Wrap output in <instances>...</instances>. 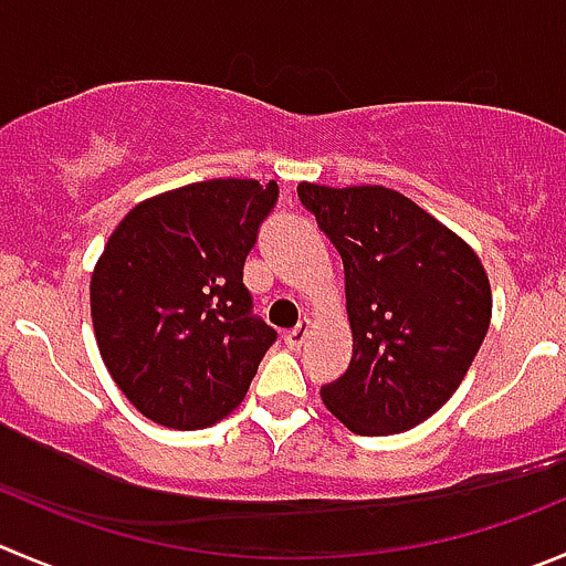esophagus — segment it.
Instances as JSON below:
<instances>
[{"mask_svg":"<svg viewBox=\"0 0 566 566\" xmlns=\"http://www.w3.org/2000/svg\"><path fill=\"white\" fill-rule=\"evenodd\" d=\"M311 327H314V322L308 319V316H303V319L297 322V327H292V331L286 333V344L289 347H303L305 338H308Z\"/></svg>","mask_w":566,"mask_h":566,"instance_id":"34e87169","label":"esophagus"}]
</instances>
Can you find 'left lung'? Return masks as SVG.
<instances>
[{
    "mask_svg": "<svg viewBox=\"0 0 566 566\" xmlns=\"http://www.w3.org/2000/svg\"><path fill=\"white\" fill-rule=\"evenodd\" d=\"M297 197L344 263L353 358L322 389L360 436L411 430L453 397L492 319L481 258L439 219L384 186L300 182Z\"/></svg>",
    "mask_w": 566,
    "mask_h": 566,
    "instance_id": "obj_1",
    "label": "left lung"
}]
</instances>
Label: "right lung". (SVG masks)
Returning a JSON list of instances; mask_svg holds the SVG:
<instances>
[{
	"mask_svg": "<svg viewBox=\"0 0 566 566\" xmlns=\"http://www.w3.org/2000/svg\"><path fill=\"white\" fill-rule=\"evenodd\" d=\"M277 182L202 180L138 202L91 274L96 347L122 395L175 430L247 397L277 333L252 316L244 261Z\"/></svg>",
	"mask_w": 566,
	"mask_h": 566,
	"instance_id": "add662e5",
	"label": "right lung"
}]
</instances>
